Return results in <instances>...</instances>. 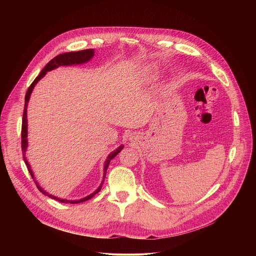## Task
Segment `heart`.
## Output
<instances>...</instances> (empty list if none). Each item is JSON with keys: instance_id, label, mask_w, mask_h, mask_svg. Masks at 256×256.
Segmentation results:
<instances>
[{"instance_id": "heart-1", "label": "heart", "mask_w": 256, "mask_h": 256, "mask_svg": "<svg viewBox=\"0 0 256 256\" xmlns=\"http://www.w3.org/2000/svg\"><path fill=\"white\" fill-rule=\"evenodd\" d=\"M156 78V74L154 73L152 70H148L145 74V80H146V82H148L154 80Z\"/></svg>"}]
</instances>
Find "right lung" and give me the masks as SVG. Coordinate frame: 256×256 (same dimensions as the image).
I'll use <instances>...</instances> for the list:
<instances>
[{"label": "right lung", "mask_w": 256, "mask_h": 256, "mask_svg": "<svg viewBox=\"0 0 256 256\" xmlns=\"http://www.w3.org/2000/svg\"><path fill=\"white\" fill-rule=\"evenodd\" d=\"M92 56H94V49H86V50L76 51V52H68V53H63V54H60V55L56 56L55 58H53V59L44 67V69L37 76L36 78V80H34L32 82V84L30 86V88H28V92H26V102H24V115H22V150L24 160V162H26V168H28V172H30V174L32 180H34V182L36 184L37 188L39 189V191L42 192L43 194L49 196L50 198L55 199V200H57V201H59V202H61V203L76 204V203L84 202V201H86V200L92 198L98 192L100 191V189H102V184H104V178L102 184L100 185V187H98L94 193H92L90 195H88V196H86V197H84V198H82V199H80V200L69 201V200L60 199V198H57V197H55V196H53V195H51V194H48L46 191H44V190L37 184L36 182L32 170V168H30V164L28 162V160H26V156H26V148H28V139H26V138H28V119H26V108H28V100H30V94H32V90H34V86L36 84L37 82H38L41 78H43V76L46 74V72L51 71V70H53V69H55V68H57V67H59V66H68V65H74V64L86 63V62H88V60H90V58H92ZM122 148H123V146H119L118 148H116L115 150H113V152L110 154V156H108V160H106V164H104V178H106V174L108 168V166H110V160H111L113 158H115V156L121 152Z\"/></svg>", "instance_id": "obj_1"}]
</instances>
